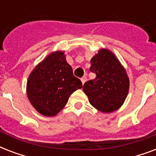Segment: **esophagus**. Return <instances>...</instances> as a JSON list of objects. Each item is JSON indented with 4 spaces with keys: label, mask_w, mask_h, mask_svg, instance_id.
<instances>
[{
    "label": "esophagus",
    "mask_w": 156,
    "mask_h": 156,
    "mask_svg": "<svg viewBox=\"0 0 156 156\" xmlns=\"http://www.w3.org/2000/svg\"><path fill=\"white\" fill-rule=\"evenodd\" d=\"M81 81H82V83H83V84L86 83V81H87V78H86V77H83V78H81Z\"/></svg>",
    "instance_id": "esophagus-1"
}]
</instances>
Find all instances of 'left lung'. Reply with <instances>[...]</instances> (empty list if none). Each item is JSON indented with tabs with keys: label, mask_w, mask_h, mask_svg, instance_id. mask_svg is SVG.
Masks as SVG:
<instances>
[{
	"label": "left lung",
	"mask_w": 156,
	"mask_h": 156,
	"mask_svg": "<svg viewBox=\"0 0 156 156\" xmlns=\"http://www.w3.org/2000/svg\"><path fill=\"white\" fill-rule=\"evenodd\" d=\"M90 70L95 79L84 83L83 90L90 104L104 113L120 108L129 93V79L115 54L107 48L99 50L90 60Z\"/></svg>",
	"instance_id": "left-lung-1"
}]
</instances>
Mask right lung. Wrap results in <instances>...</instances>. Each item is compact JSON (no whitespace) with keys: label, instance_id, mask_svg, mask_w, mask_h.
I'll use <instances>...</instances> for the list:
<instances>
[{"label":"right lung","instance_id":"add662e5","mask_svg":"<svg viewBox=\"0 0 156 156\" xmlns=\"http://www.w3.org/2000/svg\"><path fill=\"white\" fill-rule=\"evenodd\" d=\"M83 87L66 61L65 52L48 54L28 77L27 95L35 109L45 116H54L66 106L70 95Z\"/></svg>","mask_w":156,"mask_h":156}]
</instances>
